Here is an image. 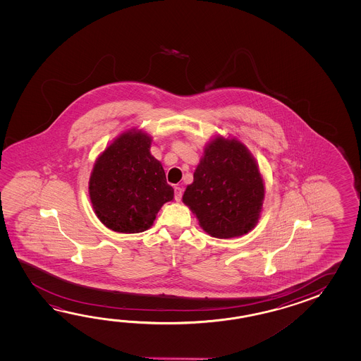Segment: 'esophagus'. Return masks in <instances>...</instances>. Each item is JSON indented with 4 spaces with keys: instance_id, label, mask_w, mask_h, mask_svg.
<instances>
[{
    "instance_id": "1",
    "label": "esophagus",
    "mask_w": 361,
    "mask_h": 361,
    "mask_svg": "<svg viewBox=\"0 0 361 361\" xmlns=\"http://www.w3.org/2000/svg\"><path fill=\"white\" fill-rule=\"evenodd\" d=\"M174 192H176V200L180 201V199H182V193H183V188H182V187H176Z\"/></svg>"
}]
</instances>
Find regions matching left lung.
Returning a JSON list of instances; mask_svg holds the SVG:
<instances>
[{"mask_svg":"<svg viewBox=\"0 0 361 361\" xmlns=\"http://www.w3.org/2000/svg\"><path fill=\"white\" fill-rule=\"evenodd\" d=\"M264 193L259 165L247 147L235 137L215 134L204 147L182 200L207 235L232 238L257 226Z\"/></svg>","mask_w":361,"mask_h":361,"instance_id":"8db88e82","label":"left lung"}]
</instances>
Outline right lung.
I'll return each mask as SVG.
<instances>
[{"label":"right lung","instance_id":"add662e5","mask_svg":"<svg viewBox=\"0 0 361 361\" xmlns=\"http://www.w3.org/2000/svg\"><path fill=\"white\" fill-rule=\"evenodd\" d=\"M152 137L131 128L118 134L94 162L89 197L100 222L120 233L152 227L162 205L174 199L161 162L151 154Z\"/></svg>","mask_w":361,"mask_h":361}]
</instances>
